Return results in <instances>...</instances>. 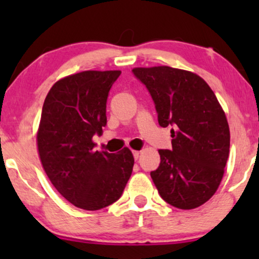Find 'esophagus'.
<instances>
[{"label": "esophagus", "mask_w": 259, "mask_h": 259, "mask_svg": "<svg viewBox=\"0 0 259 259\" xmlns=\"http://www.w3.org/2000/svg\"><path fill=\"white\" fill-rule=\"evenodd\" d=\"M133 154H134V158L138 159L140 157V154H141V152H140V151H133Z\"/></svg>", "instance_id": "obj_1"}]
</instances>
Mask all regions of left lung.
Masks as SVG:
<instances>
[{
	"label": "left lung",
	"instance_id": "8db88e82",
	"mask_svg": "<svg viewBox=\"0 0 259 259\" xmlns=\"http://www.w3.org/2000/svg\"><path fill=\"white\" fill-rule=\"evenodd\" d=\"M150 91L160 126H174L171 151L158 150L151 171L160 197L180 209H194L218 190L230 151V130L221 103L197 74L168 65L134 68Z\"/></svg>",
	"mask_w": 259,
	"mask_h": 259
}]
</instances>
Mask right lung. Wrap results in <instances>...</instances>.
Listing matches in <instances>:
<instances>
[{
	"label": "right lung",
	"mask_w": 259,
	"mask_h": 259,
	"mask_svg": "<svg viewBox=\"0 0 259 259\" xmlns=\"http://www.w3.org/2000/svg\"><path fill=\"white\" fill-rule=\"evenodd\" d=\"M120 70H85L56 81L45 99L36 134L38 157L67 201L97 210L119 200L134 167L132 151L95 150L107 124L106 103Z\"/></svg>",
	"instance_id": "1"
}]
</instances>
